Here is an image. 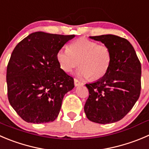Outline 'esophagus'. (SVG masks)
Masks as SVG:
<instances>
[{
    "instance_id": "obj_1",
    "label": "esophagus",
    "mask_w": 149,
    "mask_h": 149,
    "mask_svg": "<svg viewBox=\"0 0 149 149\" xmlns=\"http://www.w3.org/2000/svg\"><path fill=\"white\" fill-rule=\"evenodd\" d=\"M74 86H80V85H83V83H81L80 81H79L77 79L74 78Z\"/></svg>"
}]
</instances>
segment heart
Wrapping results in <instances>:
<instances>
[{"mask_svg": "<svg viewBox=\"0 0 149 149\" xmlns=\"http://www.w3.org/2000/svg\"><path fill=\"white\" fill-rule=\"evenodd\" d=\"M56 60L61 69L71 72L78 65L77 75L91 80L102 78L108 72L112 61L110 49L106 45L80 38L69 45L68 49H59Z\"/></svg>", "mask_w": 149, "mask_h": 149, "instance_id": "1", "label": "heart"}]
</instances>
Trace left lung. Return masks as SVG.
<instances>
[{
  "label": "left lung",
  "mask_w": 149,
  "mask_h": 149,
  "mask_svg": "<svg viewBox=\"0 0 149 149\" xmlns=\"http://www.w3.org/2000/svg\"><path fill=\"white\" fill-rule=\"evenodd\" d=\"M110 49L112 61L102 78L86 84L89 97L84 106L88 119L110 124L122 119L139 99L141 64L128 40L112 34L90 36Z\"/></svg>",
  "instance_id": "left-lung-1"
}]
</instances>
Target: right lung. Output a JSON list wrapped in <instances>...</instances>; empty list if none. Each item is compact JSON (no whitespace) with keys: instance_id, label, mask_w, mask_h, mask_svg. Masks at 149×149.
Returning <instances> with one entry per match:
<instances>
[{"instance_id":"obj_1","label":"right lung","mask_w":149,"mask_h":149,"mask_svg":"<svg viewBox=\"0 0 149 149\" xmlns=\"http://www.w3.org/2000/svg\"><path fill=\"white\" fill-rule=\"evenodd\" d=\"M74 36L38 31L14 49L6 70L8 99L26 122H52L58 116L65 93L74 85L61 69L56 53Z\"/></svg>"}]
</instances>
